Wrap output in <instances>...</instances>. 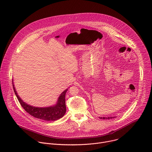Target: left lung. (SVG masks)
<instances>
[{
  "instance_id": "8db88e82",
  "label": "left lung",
  "mask_w": 152,
  "mask_h": 152,
  "mask_svg": "<svg viewBox=\"0 0 152 152\" xmlns=\"http://www.w3.org/2000/svg\"><path fill=\"white\" fill-rule=\"evenodd\" d=\"M100 119H111V118H115V117H99Z\"/></svg>"
}]
</instances>
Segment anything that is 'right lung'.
Returning a JSON list of instances; mask_svg holds the SVG:
<instances>
[{"label": "right lung", "instance_id": "obj_1", "mask_svg": "<svg viewBox=\"0 0 152 152\" xmlns=\"http://www.w3.org/2000/svg\"><path fill=\"white\" fill-rule=\"evenodd\" d=\"M13 89L15 94L24 110L32 116L45 121H55L62 118L66 112V94L68 90H64L58 99L57 102L55 105L48 107H35L29 105L23 101L18 95L14 85L12 83Z\"/></svg>", "mask_w": 152, "mask_h": 152}]
</instances>
